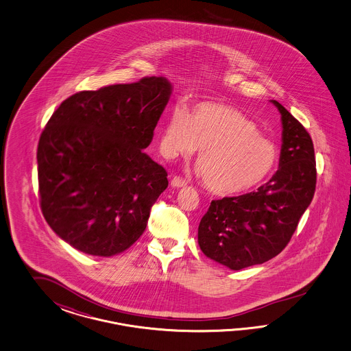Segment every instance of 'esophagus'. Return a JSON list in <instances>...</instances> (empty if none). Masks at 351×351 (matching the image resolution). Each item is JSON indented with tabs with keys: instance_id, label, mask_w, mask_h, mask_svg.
Wrapping results in <instances>:
<instances>
[{
	"instance_id": "34e87169",
	"label": "esophagus",
	"mask_w": 351,
	"mask_h": 351,
	"mask_svg": "<svg viewBox=\"0 0 351 351\" xmlns=\"http://www.w3.org/2000/svg\"><path fill=\"white\" fill-rule=\"evenodd\" d=\"M171 185H172V188H182V186L186 185V181L184 180L180 176H175L171 180Z\"/></svg>"
}]
</instances>
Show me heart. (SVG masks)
Instances as JSON below:
<instances>
[{"instance_id": "heart-1", "label": "heart", "mask_w": 351, "mask_h": 351, "mask_svg": "<svg viewBox=\"0 0 351 351\" xmlns=\"http://www.w3.org/2000/svg\"><path fill=\"white\" fill-rule=\"evenodd\" d=\"M162 154L170 160L191 157L203 184L216 195L232 197L252 191L274 172L276 144L260 135L255 123L232 106L199 103L189 113L173 108L160 138Z\"/></svg>"}]
</instances>
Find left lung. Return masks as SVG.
<instances>
[{"label":"left lung","mask_w":351,"mask_h":351,"mask_svg":"<svg viewBox=\"0 0 351 351\" xmlns=\"http://www.w3.org/2000/svg\"><path fill=\"white\" fill-rule=\"evenodd\" d=\"M270 101L282 121L279 169L256 191L213 201L198 226L203 254L232 270L263 264L280 254L315 191L313 140L285 106Z\"/></svg>","instance_id":"1"}]
</instances>
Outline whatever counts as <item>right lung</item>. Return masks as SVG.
Listing matches in <instances>:
<instances>
[{"mask_svg":"<svg viewBox=\"0 0 351 351\" xmlns=\"http://www.w3.org/2000/svg\"><path fill=\"white\" fill-rule=\"evenodd\" d=\"M165 77L69 96L37 149L41 210L64 242L87 255H117L144 233L167 172L144 153L170 100Z\"/></svg>","mask_w":351,"mask_h":351,"instance_id":"add662e5","label":"right lung"}]
</instances>
